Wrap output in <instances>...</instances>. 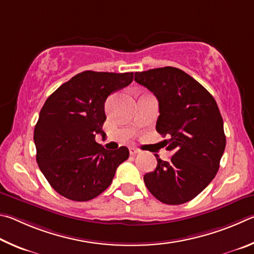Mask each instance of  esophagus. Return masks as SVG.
<instances>
[{
	"mask_svg": "<svg viewBox=\"0 0 254 254\" xmlns=\"http://www.w3.org/2000/svg\"><path fill=\"white\" fill-rule=\"evenodd\" d=\"M129 153H130V155H136V154L139 153V149L138 148H135V147H130L129 148Z\"/></svg>",
	"mask_w": 254,
	"mask_h": 254,
	"instance_id": "obj_1",
	"label": "esophagus"
}]
</instances>
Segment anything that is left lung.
Wrapping results in <instances>:
<instances>
[{
  "instance_id": "8db88e82",
  "label": "left lung",
  "mask_w": 254,
  "mask_h": 254,
  "mask_svg": "<svg viewBox=\"0 0 254 254\" xmlns=\"http://www.w3.org/2000/svg\"><path fill=\"white\" fill-rule=\"evenodd\" d=\"M135 81L157 98L156 130L172 150L170 162L157 158L144 176L158 201L179 205L190 201L214 179L224 153L223 119L214 98L201 83L174 66L135 72Z\"/></svg>"
}]
</instances>
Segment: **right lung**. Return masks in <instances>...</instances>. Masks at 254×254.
Listing matches in <instances>:
<instances>
[{"instance_id": "1", "label": "right lung", "mask_w": 254, "mask_h": 254, "mask_svg": "<svg viewBox=\"0 0 254 254\" xmlns=\"http://www.w3.org/2000/svg\"><path fill=\"white\" fill-rule=\"evenodd\" d=\"M132 79V72L83 71L44 102L34 127L37 162L49 184L62 196L77 202L95 198L129 157L125 146L108 150L96 143L95 137L105 134L107 97Z\"/></svg>"}]
</instances>
